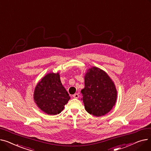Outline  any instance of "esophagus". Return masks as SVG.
<instances>
[{"instance_id":"1","label":"esophagus","mask_w":151,"mask_h":151,"mask_svg":"<svg viewBox=\"0 0 151 151\" xmlns=\"http://www.w3.org/2000/svg\"><path fill=\"white\" fill-rule=\"evenodd\" d=\"M73 97L75 98V99H78L79 98V94L78 93H75L73 96Z\"/></svg>"}]
</instances>
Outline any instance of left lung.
Returning a JSON list of instances; mask_svg holds the SVG:
<instances>
[{
	"mask_svg": "<svg viewBox=\"0 0 151 151\" xmlns=\"http://www.w3.org/2000/svg\"><path fill=\"white\" fill-rule=\"evenodd\" d=\"M84 85L81 92L86 111L97 117L109 112L115 105L117 92L105 71L96 67L88 69L84 76Z\"/></svg>",
	"mask_w": 151,
	"mask_h": 151,
	"instance_id": "1",
	"label": "left lung"
}]
</instances>
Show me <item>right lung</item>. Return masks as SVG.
<instances>
[{"label": "right lung", "instance_id": "1", "mask_svg": "<svg viewBox=\"0 0 151 151\" xmlns=\"http://www.w3.org/2000/svg\"><path fill=\"white\" fill-rule=\"evenodd\" d=\"M70 97L61 83L59 73H50L37 84L34 99L38 107L47 114L61 113Z\"/></svg>", "mask_w": 151, "mask_h": 151}]
</instances>
